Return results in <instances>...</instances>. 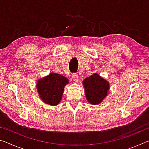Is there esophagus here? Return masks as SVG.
<instances>
[{
    "instance_id": "34e87169",
    "label": "esophagus",
    "mask_w": 149,
    "mask_h": 149,
    "mask_svg": "<svg viewBox=\"0 0 149 149\" xmlns=\"http://www.w3.org/2000/svg\"><path fill=\"white\" fill-rule=\"evenodd\" d=\"M72 77L73 79H74V81H76V82H77V81H79V75H78V74H77V73H75V74H72Z\"/></svg>"
}]
</instances>
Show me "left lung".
<instances>
[{"instance_id":"1","label":"left lung","mask_w":149,"mask_h":149,"mask_svg":"<svg viewBox=\"0 0 149 149\" xmlns=\"http://www.w3.org/2000/svg\"><path fill=\"white\" fill-rule=\"evenodd\" d=\"M85 93L88 101L91 104H97L104 99L109 90L107 81L94 74L84 81Z\"/></svg>"}]
</instances>
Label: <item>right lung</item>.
Instances as JSON below:
<instances>
[{"label": "right lung", "mask_w": 149, "mask_h": 149, "mask_svg": "<svg viewBox=\"0 0 149 149\" xmlns=\"http://www.w3.org/2000/svg\"><path fill=\"white\" fill-rule=\"evenodd\" d=\"M68 79L62 75L51 73L49 76L37 81V91L42 101L48 104L55 106L62 99L65 85Z\"/></svg>", "instance_id": "1"}]
</instances>
